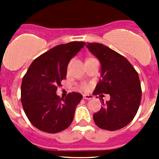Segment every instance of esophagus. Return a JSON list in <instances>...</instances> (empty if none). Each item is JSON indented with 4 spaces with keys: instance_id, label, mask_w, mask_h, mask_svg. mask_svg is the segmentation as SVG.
<instances>
[{
    "instance_id": "obj_1",
    "label": "esophagus",
    "mask_w": 159,
    "mask_h": 159,
    "mask_svg": "<svg viewBox=\"0 0 159 159\" xmlns=\"http://www.w3.org/2000/svg\"><path fill=\"white\" fill-rule=\"evenodd\" d=\"M93 95L91 94H83V98L86 99V100H90V99L93 98Z\"/></svg>"
}]
</instances>
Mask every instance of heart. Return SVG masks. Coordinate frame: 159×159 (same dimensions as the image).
Wrapping results in <instances>:
<instances>
[{"instance_id": "obj_1", "label": "heart", "mask_w": 159, "mask_h": 159, "mask_svg": "<svg viewBox=\"0 0 159 159\" xmlns=\"http://www.w3.org/2000/svg\"><path fill=\"white\" fill-rule=\"evenodd\" d=\"M80 89L81 90H83V91H87L88 89H89V84H87V83L84 82V83H81V84H80Z\"/></svg>"}]
</instances>
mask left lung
I'll return each mask as SVG.
<instances>
[{
  "label": "left lung",
  "instance_id": "left-lung-1",
  "mask_svg": "<svg viewBox=\"0 0 159 159\" xmlns=\"http://www.w3.org/2000/svg\"><path fill=\"white\" fill-rule=\"evenodd\" d=\"M87 48L100 61L102 79L93 94H109L110 100L93 115L98 127L115 131L125 127L134 118L142 98L139 75L129 61L114 50L99 43H88Z\"/></svg>",
  "mask_w": 159,
  "mask_h": 159
}]
</instances>
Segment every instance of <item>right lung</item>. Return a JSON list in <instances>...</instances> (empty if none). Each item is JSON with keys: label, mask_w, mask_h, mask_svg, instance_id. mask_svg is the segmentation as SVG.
Segmentation results:
<instances>
[{"label": "right lung", "mask_w": 159, "mask_h": 159, "mask_svg": "<svg viewBox=\"0 0 159 159\" xmlns=\"http://www.w3.org/2000/svg\"><path fill=\"white\" fill-rule=\"evenodd\" d=\"M83 41H71L55 46L37 57L23 77L20 99L30 122L44 132H60L71 124L82 95L68 94L65 99L56 94L67 76L70 60L84 46Z\"/></svg>", "instance_id": "obj_1"}]
</instances>
